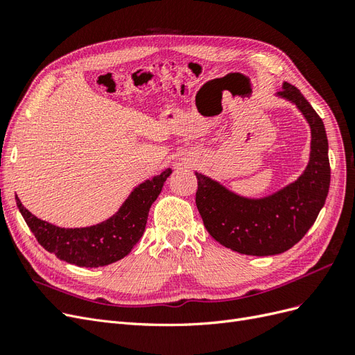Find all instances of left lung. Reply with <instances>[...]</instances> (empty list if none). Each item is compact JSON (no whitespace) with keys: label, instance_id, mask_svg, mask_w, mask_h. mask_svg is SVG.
Listing matches in <instances>:
<instances>
[{"label":"left lung","instance_id":"left-lung-1","mask_svg":"<svg viewBox=\"0 0 355 355\" xmlns=\"http://www.w3.org/2000/svg\"><path fill=\"white\" fill-rule=\"evenodd\" d=\"M278 96L293 102L311 127L309 163L293 184L263 198H245L196 173L197 209L211 237L241 254L271 256L293 247L313 227L330 185L329 144L323 120L295 85Z\"/></svg>","mask_w":355,"mask_h":355}]
</instances>
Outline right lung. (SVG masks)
I'll use <instances>...</instances> for the list:
<instances>
[{
	"instance_id": "add662e5",
	"label": "right lung",
	"mask_w": 355,
	"mask_h": 355,
	"mask_svg": "<svg viewBox=\"0 0 355 355\" xmlns=\"http://www.w3.org/2000/svg\"><path fill=\"white\" fill-rule=\"evenodd\" d=\"M171 170L133 189L112 218L87 228H59L26 210L16 197L22 216L37 241L59 259L85 268H98L123 259L144 235L148 211L159 196Z\"/></svg>"
}]
</instances>
